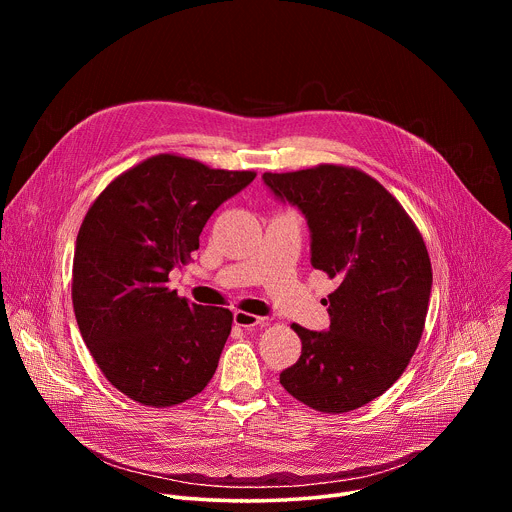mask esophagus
<instances>
[{"mask_svg": "<svg viewBox=\"0 0 512 512\" xmlns=\"http://www.w3.org/2000/svg\"><path fill=\"white\" fill-rule=\"evenodd\" d=\"M233 320H235V324H237V326H241V328H245V330L255 328V326H263V324H265V320H263V318H259V316H255V314H249V312H241V310H237V312H235Z\"/></svg>", "mask_w": 512, "mask_h": 512, "instance_id": "34e87169", "label": "esophagus"}]
</instances>
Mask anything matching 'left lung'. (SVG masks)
Wrapping results in <instances>:
<instances>
[{"label": "left lung", "mask_w": 512, "mask_h": 512, "mask_svg": "<svg viewBox=\"0 0 512 512\" xmlns=\"http://www.w3.org/2000/svg\"><path fill=\"white\" fill-rule=\"evenodd\" d=\"M263 184L306 216L314 269L338 279L326 302L330 328L291 326L302 354L279 383L316 411L358 409L403 375L421 340L431 294L425 243L403 206L360 170L267 172Z\"/></svg>", "instance_id": "1"}]
</instances>
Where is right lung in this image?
I'll return each instance as SVG.
<instances>
[{
  "instance_id": "1",
  "label": "right lung",
  "mask_w": 512,
  "mask_h": 512,
  "mask_svg": "<svg viewBox=\"0 0 512 512\" xmlns=\"http://www.w3.org/2000/svg\"><path fill=\"white\" fill-rule=\"evenodd\" d=\"M253 180L255 172L160 154L115 178L89 208L72 306L99 369L129 399L172 407L212 379L233 314L178 298L168 275L192 261L210 214Z\"/></svg>"
}]
</instances>
